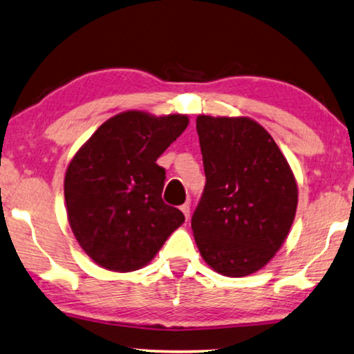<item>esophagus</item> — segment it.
<instances>
[{
  "label": "esophagus",
  "instance_id": "34e87169",
  "mask_svg": "<svg viewBox=\"0 0 354 354\" xmlns=\"http://www.w3.org/2000/svg\"><path fill=\"white\" fill-rule=\"evenodd\" d=\"M181 212L184 213V216H186L187 220H189V216H191V203H189V202L183 203V205H181Z\"/></svg>",
  "mask_w": 354,
  "mask_h": 354
}]
</instances>
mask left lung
Returning a JSON list of instances; mask_svg holds the SVG:
<instances>
[{"mask_svg": "<svg viewBox=\"0 0 354 354\" xmlns=\"http://www.w3.org/2000/svg\"><path fill=\"white\" fill-rule=\"evenodd\" d=\"M196 123L207 178L191 221L198 252L223 276L253 274L288 236L295 176L271 134L252 118L198 115Z\"/></svg>", "mask_w": 354, "mask_h": 354, "instance_id": "obj_1", "label": "left lung"}]
</instances>
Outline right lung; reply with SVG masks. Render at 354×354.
<instances>
[{"instance_id": "right-lung-1", "label": "right lung", "mask_w": 354, "mask_h": 354, "mask_svg": "<svg viewBox=\"0 0 354 354\" xmlns=\"http://www.w3.org/2000/svg\"><path fill=\"white\" fill-rule=\"evenodd\" d=\"M189 125L187 115L127 111L78 149L64 179L67 218L84 253L109 271L146 266L184 215L162 201L157 158Z\"/></svg>"}]
</instances>
